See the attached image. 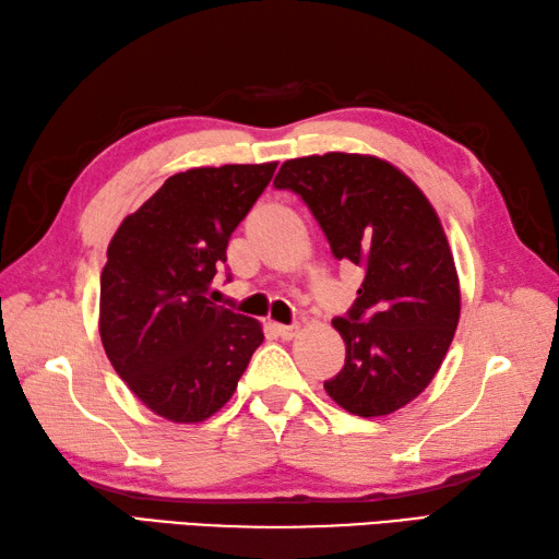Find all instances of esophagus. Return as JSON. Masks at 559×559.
Listing matches in <instances>:
<instances>
[{"label": "esophagus", "mask_w": 559, "mask_h": 559, "mask_svg": "<svg viewBox=\"0 0 559 559\" xmlns=\"http://www.w3.org/2000/svg\"><path fill=\"white\" fill-rule=\"evenodd\" d=\"M275 330L282 340H292L299 333V325H275Z\"/></svg>", "instance_id": "obj_1"}]
</instances>
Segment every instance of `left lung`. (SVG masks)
Listing matches in <instances>:
<instances>
[{"label":"left lung","mask_w":559,"mask_h":559,"mask_svg":"<svg viewBox=\"0 0 559 559\" xmlns=\"http://www.w3.org/2000/svg\"><path fill=\"white\" fill-rule=\"evenodd\" d=\"M275 188L309 204L337 260L364 270L333 325L347 357L325 391L347 413L381 417L435 379L461 316L459 272L439 216L403 170L369 154L284 162Z\"/></svg>","instance_id":"left-lung-1"}]
</instances>
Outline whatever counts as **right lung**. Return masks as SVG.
<instances>
[{
  "instance_id": "obj_1",
  "label": "right lung",
  "mask_w": 559,
  "mask_h": 559,
  "mask_svg": "<svg viewBox=\"0 0 559 559\" xmlns=\"http://www.w3.org/2000/svg\"><path fill=\"white\" fill-rule=\"evenodd\" d=\"M275 168L226 164L170 176L110 238L100 343L128 389L170 423H202L229 403L263 343L255 318L216 306L207 292Z\"/></svg>"
}]
</instances>
